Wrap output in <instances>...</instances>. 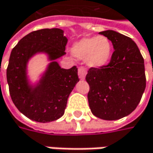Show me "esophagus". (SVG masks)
<instances>
[{"instance_id":"obj_1","label":"esophagus","mask_w":153,"mask_h":153,"mask_svg":"<svg viewBox=\"0 0 153 153\" xmlns=\"http://www.w3.org/2000/svg\"><path fill=\"white\" fill-rule=\"evenodd\" d=\"M78 74H79V77L80 79H84L86 75V69L84 67H79L78 69Z\"/></svg>"}]
</instances>
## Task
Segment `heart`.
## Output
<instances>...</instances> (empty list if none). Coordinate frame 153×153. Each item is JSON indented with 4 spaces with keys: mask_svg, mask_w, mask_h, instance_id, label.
<instances>
[{
    "mask_svg": "<svg viewBox=\"0 0 153 153\" xmlns=\"http://www.w3.org/2000/svg\"><path fill=\"white\" fill-rule=\"evenodd\" d=\"M71 51L73 56L78 59H85L90 67L101 68L110 61L113 54V45L105 36L84 37L74 43Z\"/></svg>",
    "mask_w": 153,
    "mask_h": 153,
    "instance_id": "obj_1",
    "label": "heart"
}]
</instances>
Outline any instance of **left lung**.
<instances>
[{
	"label": "left lung",
	"mask_w": 153,
	"mask_h": 153,
	"mask_svg": "<svg viewBox=\"0 0 153 153\" xmlns=\"http://www.w3.org/2000/svg\"><path fill=\"white\" fill-rule=\"evenodd\" d=\"M99 33L110 39L115 50L107 65L88 70V103L97 117L118 120L128 116L140 102L146 89L144 59L130 37L110 30Z\"/></svg>",
	"instance_id": "obj_1"
}]
</instances>
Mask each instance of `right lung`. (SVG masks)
<instances>
[{
	"mask_svg": "<svg viewBox=\"0 0 153 153\" xmlns=\"http://www.w3.org/2000/svg\"><path fill=\"white\" fill-rule=\"evenodd\" d=\"M63 32L58 28L34 30L11 52L7 68L11 98L23 115L37 123H50L63 116L69 94L79 80L76 66L64 69L52 62L37 86L28 83L26 65L33 55L44 52L55 61L66 54L68 39Z\"/></svg>",
	"mask_w": 153,
	"mask_h": 153,
	"instance_id": "right-lung-1",
	"label": "right lung"
}]
</instances>
